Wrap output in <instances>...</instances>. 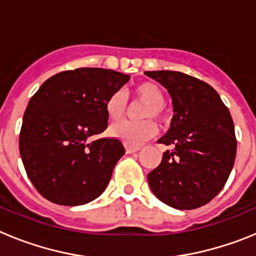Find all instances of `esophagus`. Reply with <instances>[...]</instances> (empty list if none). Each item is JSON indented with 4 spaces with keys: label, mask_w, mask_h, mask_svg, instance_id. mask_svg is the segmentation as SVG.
Instances as JSON below:
<instances>
[{
    "label": "esophagus",
    "mask_w": 256,
    "mask_h": 256,
    "mask_svg": "<svg viewBox=\"0 0 256 256\" xmlns=\"http://www.w3.org/2000/svg\"><path fill=\"white\" fill-rule=\"evenodd\" d=\"M140 146H128V144H126V151L128 154H132V152H137V151L140 150Z\"/></svg>",
    "instance_id": "34e87169"
}]
</instances>
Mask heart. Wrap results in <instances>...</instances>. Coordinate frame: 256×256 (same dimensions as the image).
<instances>
[{
	"mask_svg": "<svg viewBox=\"0 0 256 256\" xmlns=\"http://www.w3.org/2000/svg\"><path fill=\"white\" fill-rule=\"evenodd\" d=\"M133 94L140 101L146 104L142 110V118H164L165 94L162 88L156 83L142 82L133 88ZM126 97L122 91L112 92L106 98L105 110L108 119L112 122L120 120L126 114ZM108 133L112 137L120 140L128 146H138L146 140L151 138L156 133V126L152 120L138 122H120L110 126Z\"/></svg>",
	"mask_w": 256,
	"mask_h": 256,
	"instance_id": "1",
	"label": "heart"
}]
</instances>
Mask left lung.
I'll list each match as a JSON object with an SVG mask.
<instances>
[{
	"label": "left lung",
	"instance_id": "left-lung-1",
	"mask_svg": "<svg viewBox=\"0 0 256 256\" xmlns=\"http://www.w3.org/2000/svg\"><path fill=\"white\" fill-rule=\"evenodd\" d=\"M166 88L173 102L170 128L158 142L170 146L148 174L154 195L180 210L208 204L224 187L236 158L232 116L218 92L180 72H144Z\"/></svg>",
	"mask_w": 256,
	"mask_h": 256
}]
</instances>
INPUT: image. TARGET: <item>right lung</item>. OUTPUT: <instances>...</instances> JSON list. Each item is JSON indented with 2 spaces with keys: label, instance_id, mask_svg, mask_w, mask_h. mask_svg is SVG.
<instances>
[{
  "label": "right lung",
  "instance_id": "1",
  "mask_svg": "<svg viewBox=\"0 0 256 256\" xmlns=\"http://www.w3.org/2000/svg\"><path fill=\"white\" fill-rule=\"evenodd\" d=\"M130 78L110 69L79 68L48 78L32 97L19 150L29 180L44 198L78 206L105 191L126 150L119 140L91 138L108 126L106 98Z\"/></svg>",
  "mask_w": 256,
  "mask_h": 256
}]
</instances>
